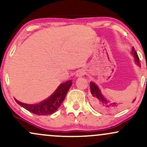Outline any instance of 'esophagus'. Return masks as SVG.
Segmentation results:
<instances>
[{"label": "esophagus", "mask_w": 147, "mask_h": 147, "mask_svg": "<svg viewBox=\"0 0 147 147\" xmlns=\"http://www.w3.org/2000/svg\"><path fill=\"white\" fill-rule=\"evenodd\" d=\"M85 74H86V71L84 69H79V70H77L76 76H77V77H83Z\"/></svg>", "instance_id": "1"}]
</instances>
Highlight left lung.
I'll use <instances>...</instances> for the list:
<instances>
[{"instance_id": "8db88e82", "label": "left lung", "mask_w": 147, "mask_h": 147, "mask_svg": "<svg viewBox=\"0 0 147 147\" xmlns=\"http://www.w3.org/2000/svg\"><path fill=\"white\" fill-rule=\"evenodd\" d=\"M132 55L133 57H134V60L136 63L138 65L140 66V60H139V57L138 56V54L136 52V50H135V48H132ZM90 92L92 94V97L95 98V101L98 104V106L102 109H104V110H115L117 111L120 109L121 106H120V104H117V103H110L109 102H108L106 100L105 97H104V95H102V92H101L100 89L99 88V87L97 86L96 84L94 83V82H90ZM136 99L133 101V102ZM100 106H99V105Z\"/></svg>"}]
</instances>
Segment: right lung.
I'll use <instances>...</instances> for the list:
<instances>
[{"label": "right lung", "instance_id": "1", "mask_svg": "<svg viewBox=\"0 0 147 147\" xmlns=\"http://www.w3.org/2000/svg\"><path fill=\"white\" fill-rule=\"evenodd\" d=\"M72 82L71 80L61 84L57 90L54 92V93H52L48 98L38 104H25V103L19 102L16 99H15V101L22 107L34 114L38 115H51L59 108L66 96L67 92L72 86Z\"/></svg>", "mask_w": 147, "mask_h": 147}]
</instances>
